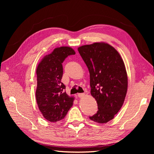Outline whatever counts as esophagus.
Listing matches in <instances>:
<instances>
[{"label": "esophagus", "instance_id": "1", "mask_svg": "<svg viewBox=\"0 0 154 154\" xmlns=\"http://www.w3.org/2000/svg\"><path fill=\"white\" fill-rule=\"evenodd\" d=\"M85 96V94H84V93H79V94H78V96L79 97H82Z\"/></svg>", "mask_w": 154, "mask_h": 154}]
</instances>
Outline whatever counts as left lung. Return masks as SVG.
I'll use <instances>...</instances> for the list:
<instances>
[{"label": "left lung", "mask_w": 154, "mask_h": 154, "mask_svg": "<svg viewBox=\"0 0 154 154\" xmlns=\"http://www.w3.org/2000/svg\"><path fill=\"white\" fill-rule=\"evenodd\" d=\"M78 50L89 71L91 94L98 108L89 118L106 123L122 108L127 94L128 78L124 62L116 49L105 42L82 45Z\"/></svg>", "instance_id": "1"}]
</instances>
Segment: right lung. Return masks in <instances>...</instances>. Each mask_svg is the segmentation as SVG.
Returning a JSON list of instances; mask_svg holds the SVG:
<instances>
[{
  "mask_svg": "<svg viewBox=\"0 0 154 154\" xmlns=\"http://www.w3.org/2000/svg\"><path fill=\"white\" fill-rule=\"evenodd\" d=\"M72 54H75V51L70 47L55 48L45 56L36 68V102L44 118L51 122L63 119L73 105L74 97L66 94V86L61 82L62 63Z\"/></svg>",
  "mask_w": 154,
  "mask_h": 154,
  "instance_id": "1",
  "label": "right lung"
}]
</instances>
